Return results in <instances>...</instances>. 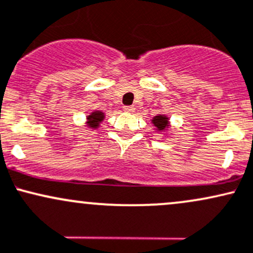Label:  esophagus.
Returning a JSON list of instances; mask_svg holds the SVG:
<instances>
[{
    "label": "esophagus",
    "mask_w": 253,
    "mask_h": 253,
    "mask_svg": "<svg viewBox=\"0 0 253 253\" xmlns=\"http://www.w3.org/2000/svg\"><path fill=\"white\" fill-rule=\"evenodd\" d=\"M123 110H124V111H126V112H134L135 107H134V106H124Z\"/></svg>",
    "instance_id": "1"
}]
</instances>
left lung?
Wrapping results in <instances>:
<instances>
[{
    "label": "left lung",
    "mask_w": 253,
    "mask_h": 253,
    "mask_svg": "<svg viewBox=\"0 0 253 253\" xmlns=\"http://www.w3.org/2000/svg\"><path fill=\"white\" fill-rule=\"evenodd\" d=\"M153 124L158 127L159 131H163L165 127H167L169 126V118H166L165 116H157V117L153 118Z\"/></svg>",
    "instance_id": "left-lung-1"
}]
</instances>
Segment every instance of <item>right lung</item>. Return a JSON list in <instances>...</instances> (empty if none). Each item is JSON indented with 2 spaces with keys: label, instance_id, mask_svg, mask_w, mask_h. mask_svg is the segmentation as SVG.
Masks as SVG:
<instances>
[{
  "label": "right lung",
  "instance_id": "obj_1",
  "mask_svg": "<svg viewBox=\"0 0 253 253\" xmlns=\"http://www.w3.org/2000/svg\"><path fill=\"white\" fill-rule=\"evenodd\" d=\"M104 119V113L100 112V111H96V112H93L92 115L88 116V124L90 127H96L99 126V123H100L101 121Z\"/></svg>",
  "mask_w": 253,
  "mask_h": 253
}]
</instances>
